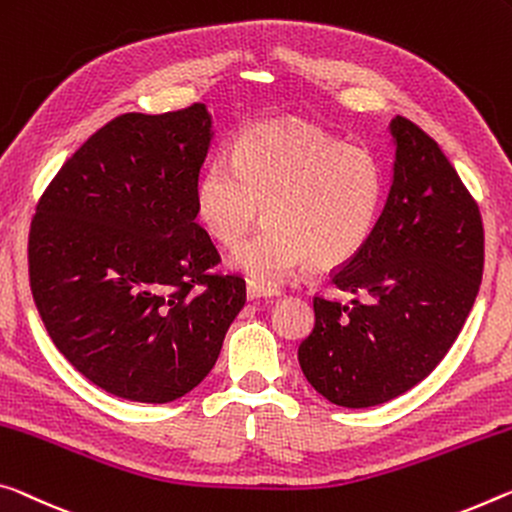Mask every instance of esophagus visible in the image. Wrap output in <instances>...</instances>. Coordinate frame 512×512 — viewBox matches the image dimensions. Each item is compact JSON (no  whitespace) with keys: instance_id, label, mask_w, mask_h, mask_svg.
Listing matches in <instances>:
<instances>
[{"instance_id":"obj_1","label":"esophagus","mask_w":512,"mask_h":512,"mask_svg":"<svg viewBox=\"0 0 512 512\" xmlns=\"http://www.w3.org/2000/svg\"><path fill=\"white\" fill-rule=\"evenodd\" d=\"M271 294H273V291H266V289H262L259 285H255V282H248V287H246V296H248V300L269 298Z\"/></svg>"}]
</instances>
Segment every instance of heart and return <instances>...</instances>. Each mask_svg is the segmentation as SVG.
<instances>
[{"mask_svg":"<svg viewBox=\"0 0 512 512\" xmlns=\"http://www.w3.org/2000/svg\"><path fill=\"white\" fill-rule=\"evenodd\" d=\"M385 200V173L369 150L344 145L303 123H259L237 136L232 164L216 157L196 184L202 227L234 248V271L266 291L300 266L332 271L367 246Z\"/></svg>","mask_w":512,"mask_h":512,"instance_id":"heart-1","label":"heart"}]
</instances>
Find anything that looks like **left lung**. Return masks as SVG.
<instances>
[{
	"instance_id": "8db88e82",
	"label": "left lung",
	"mask_w": 512,
	"mask_h": 512,
	"mask_svg": "<svg viewBox=\"0 0 512 512\" xmlns=\"http://www.w3.org/2000/svg\"><path fill=\"white\" fill-rule=\"evenodd\" d=\"M392 189L367 246L332 273L342 300L314 296L298 348L307 383L344 408H371L421 383L456 342L481 287L483 221L431 136L389 123Z\"/></svg>"
}]
</instances>
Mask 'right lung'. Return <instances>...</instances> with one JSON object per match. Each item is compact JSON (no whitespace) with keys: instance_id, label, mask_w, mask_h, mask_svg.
<instances>
[{"instance_id":"add662e5","label":"right lung","mask_w":512,"mask_h":512,"mask_svg":"<svg viewBox=\"0 0 512 512\" xmlns=\"http://www.w3.org/2000/svg\"><path fill=\"white\" fill-rule=\"evenodd\" d=\"M214 129L205 104L125 113L61 166L29 232L40 319L81 376L127 401L189 394L246 303L196 221Z\"/></svg>"}]
</instances>
